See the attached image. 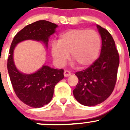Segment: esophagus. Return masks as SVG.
Here are the masks:
<instances>
[{
	"label": "esophagus",
	"instance_id": "obj_1",
	"mask_svg": "<svg viewBox=\"0 0 130 130\" xmlns=\"http://www.w3.org/2000/svg\"><path fill=\"white\" fill-rule=\"evenodd\" d=\"M64 76L65 77H69V76H70L71 75V72H70V71H68V70H65L64 71Z\"/></svg>",
	"mask_w": 130,
	"mask_h": 130
}]
</instances>
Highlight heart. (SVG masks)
<instances>
[{
  "mask_svg": "<svg viewBox=\"0 0 130 130\" xmlns=\"http://www.w3.org/2000/svg\"><path fill=\"white\" fill-rule=\"evenodd\" d=\"M101 49V38L98 32L86 29H73L63 32L58 41H53L51 53L58 66H62L70 57L79 68L94 63Z\"/></svg>",
  "mask_w": 130,
  "mask_h": 130,
  "instance_id": "obj_1",
  "label": "heart"
}]
</instances>
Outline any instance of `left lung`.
Masks as SVG:
<instances>
[{"mask_svg": "<svg viewBox=\"0 0 130 130\" xmlns=\"http://www.w3.org/2000/svg\"><path fill=\"white\" fill-rule=\"evenodd\" d=\"M97 27L102 39L100 56L89 67L75 73L78 82L73 95L78 103L87 106L100 104L112 94L120 64L119 53L111 35L99 25Z\"/></svg>", "mask_w": 130, "mask_h": 130, "instance_id": "8db88e82", "label": "left lung"}]
</instances>
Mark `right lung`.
Returning <instances> with one entry per match:
<instances>
[{
    "label": "right lung",
    "mask_w": 130,
    "mask_h": 130,
    "mask_svg": "<svg viewBox=\"0 0 130 130\" xmlns=\"http://www.w3.org/2000/svg\"><path fill=\"white\" fill-rule=\"evenodd\" d=\"M57 26L44 20L35 22L19 31L10 45L7 70L12 86L18 98L30 107H41L51 101L55 86L63 78V70L43 65L36 72L24 74L20 72L14 65V50L18 43L27 40L43 41L47 47L48 39L54 33Z\"/></svg>",
    "instance_id": "add662e5"
}]
</instances>
